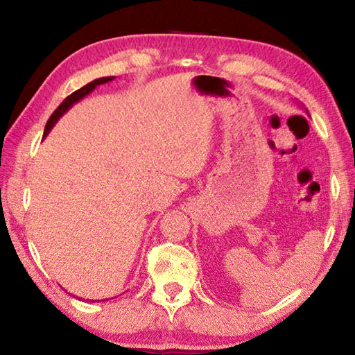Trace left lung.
Listing matches in <instances>:
<instances>
[{
	"label": "left lung",
	"mask_w": 355,
	"mask_h": 355,
	"mask_svg": "<svg viewBox=\"0 0 355 355\" xmlns=\"http://www.w3.org/2000/svg\"><path fill=\"white\" fill-rule=\"evenodd\" d=\"M305 112H307V114H309V111H305Z\"/></svg>",
	"instance_id": "left-lung-1"
}]
</instances>
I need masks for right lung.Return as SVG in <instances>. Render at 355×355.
<instances>
[{
  "label": "right lung",
  "instance_id": "1",
  "mask_svg": "<svg viewBox=\"0 0 355 355\" xmlns=\"http://www.w3.org/2000/svg\"><path fill=\"white\" fill-rule=\"evenodd\" d=\"M112 80H114V76H103V78H98V80H94V81H91L89 84H86V86H84V87L78 89V91H75L73 94L69 95V97L65 98V100L62 101V103L58 106V110L51 114V117L48 119V122H46V125H45L44 137H45V136H48V133H50L51 128L55 127L58 120L61 119V117L64 116V114L70 110L71 106H73L75 103H78V101H80V100H83L84 97H86V95L91 94L95 87L100 86V84L110 83V81H112ZM105 300H107V299H105ZM87 302H97V300H89V299H87Z\"/></svg>",
  "mask_w": 355,
  "mask_h": 355
}]
</instances>
